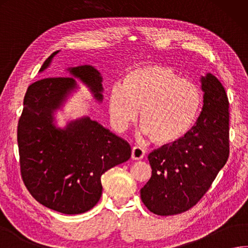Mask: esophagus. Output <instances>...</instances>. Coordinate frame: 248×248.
<instances>
[{"label": "esophagus", "mask_w": 248, "mask_h": 248, "mask_svg": "<svg viewBox=\"0 0 248 248\" xmlns=\"http://www.w3.org/2000/svg\"><path fill=\"white\" fill-rule=\"evenodd\" d=\"M144 156V151L142 150L141 148L140 147H134L132 149V155H130V157H132V160H141V158Z\"/></svg>", "instance_id": "34e87169"}]
</instances>
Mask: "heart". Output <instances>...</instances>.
Returning a JSON list of instances; mask_svg holds the SVG:
<instances>
[{"label":"heart","instance_id":"heart-1","mask_svg":"<svg viewBox=\"0 0 248 248\" xmlns=\"http://www.w3.org/2000/svg\"><path fill=\"white\" fill-rule=\"evenodd\" d=\"M201 105L202 95L193 82L155 63L132 68L123 84H113L109 92V113L115 127H127L140 109L143 133L162 146L178 141L190 132Z\"/></svg>","mask_w":248,"mask_h":248}]
</instances>
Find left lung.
<instances>
[{"label":"left lung","mask_w":248,"mask_h":248,"mask_svg":"<svg viewBox=\"0 0 248 248\" xmlns=\"http://www.w3.org/2000/svg\"><path fill=\"white\" fill-rule=\"evenodd\" d=\"M202 112L190 132L148 155L152 176L140 190V198L149 211L158 216H171L192 208L228 161V96L211 73L202 78Z\"/></svg>","instance_id":"1"}]
</instances>
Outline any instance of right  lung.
Segmentation results:
<instances>
[{"mask_svg": "<svg viewBox=\"0 0 248 248\" xmlns=\"http://www.w3.org/2000/svg\"><path fill=\"white\" fill-rule=\"evenodd\" d=\"M57 53L45 60L40 71L49 66ZM69 70L91 88L96 99H102V80L94 67ZM76 86L74 78L68 77L32 83L17 126L23 184L40 204L66 215L94 207L102 193L101 175L127 161L132 153L125 140L90 118L73 121L64 129L55 127L54 110Z\"/></svg>", "mask_w": 248, "mask_h": 248, "instance_id": "right-lung-1", "label": "right lung"}]
</instances>
